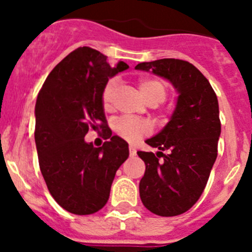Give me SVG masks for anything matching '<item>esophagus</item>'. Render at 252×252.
I'll return each mask as SVG.
<instances>
[{
	"instance_id": "obj_1",
	"label": "esophagus",
	"mask_w": 252,
	"mask_h": 252,
	"mask_svg": "<svg viewBox=\"0 0 252 252\" xmlns=\"http://www.w3.org/2000/svg\"><path fill=\"white\" fill-rule=\"evenodd\" d=\"M128 151H130L131 157H135V155H136V148H135V146L132 145L128 146Z\"/></svg>"
}]
</instances>
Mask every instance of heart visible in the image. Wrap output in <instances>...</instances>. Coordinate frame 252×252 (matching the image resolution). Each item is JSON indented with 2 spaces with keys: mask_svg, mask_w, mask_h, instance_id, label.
Masks as SVG:
<instances>
[{
  "mask_svg": "<svg viewBox=\"0 0 252 252\" xmlns=\"http://www.w3.org/2000/svg\"><path fill=\"white\" fill-rule=\"evenodd\" d=\"M139 90L141 95L144 97L149 104L162 103L165 101L168 91L165 84L159 79L154 78H142L139 81ZM117 92V81L116 79H108L104 83L101 91V104L104 111H110L113 106L115 95ZM113 131L119 135L121 139L128 142H136L140 139L150 133V125L146 121L137 119H130V117H120L113 122Z\"/></svg>",
  "mask_w": 252,
  "mask_h": 252,
  "instance_id": "b5f03b06",
  "label": "heart"
}]
</instances>
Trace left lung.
Here are the masks:
<instances>
[{
	"label": "left lung",
	"mask_w": 252,
	"mask_h": 252,
	"mask_svg": "<svg viewBox=\"0 0 252 252\" xmlns=\"http://www.w3.org/2000/svg\"><path fill=\"white\" fill-rule=\"evenodd\" d=\"M135 68L166 78L179 92L170 121L146 140L160 151H137V155L146 165L139 186L142 204L162 217L182 215L202 195L217 158L221 135L217 95L208 79L186 60L159 59Z\"/></svg>",
	"instance_id": "left-lung-1"
}]
</instances>
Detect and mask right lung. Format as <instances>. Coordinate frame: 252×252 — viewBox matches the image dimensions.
<instances>
[{"instance_id": "obj_1", "label": "right lung", "mask_w": 252, "mask_h": 252, "mask_svg": "<svg viewBox=\"0 0 252 252\" xmlns=\"http://www.w3.org/2000/svg\"><path fill=\"white\" fill-rule=\"evenodd\" d=\"M115 68L98 50L83 46L66 55L44 82L35 106V144L49 192L65 211L84 216L108 201L116 171L128 158L127 142L107 125L101 91ZM102 130L107 141L94 148L84 141L88 129Z\"/></svg>"}]
</instances>
